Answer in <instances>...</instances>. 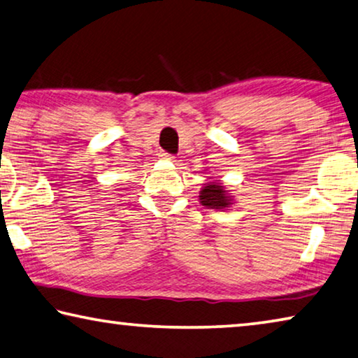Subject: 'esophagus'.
Instances as JSON below:
<instances>
[{"label":"esophagus","instance_id":"esophagus-1","mask_svg":"<svg viewBox=\"0 0 358 358\" xmlns=\"http://www.w3.org/2000/svg\"><path fill=\"white\" fill-rule=\"evenodd\" d=\"M161 159H164V161H173V156L167 155V152H161Z\"/></svg>","mask_w":358,"mask_h":358}]
</instances>
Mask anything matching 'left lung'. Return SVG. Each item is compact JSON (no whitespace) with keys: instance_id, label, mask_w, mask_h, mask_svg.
I'll return each mask as SVG.
<instances>
[{"instance_id":"left-lung-1","label":"left lung","mask_w":358,"mask_h":358,"mask_svg":"<svg viewBox=\"0 0 358 358\" xmlns=\"http://www.w3.org/2000/svg\"><path fill=\"white\" fill-rule=\"evenodd\" d=\"M199 202L203 207L215 210H228L236 203L234 196L231 194L229 189L220 180L203 183L199 192Z\"/></svg>"}]
</instances>
